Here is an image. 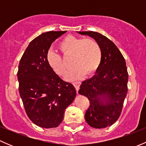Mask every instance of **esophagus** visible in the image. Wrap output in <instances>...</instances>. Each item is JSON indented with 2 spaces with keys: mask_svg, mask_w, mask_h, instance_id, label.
Listing matches in <instances>:
<instances>
[{
  "mask_svg": "<svg viewBox=\"0 0 146 146\" xmlns=\"http://www.w3.org/2000/svg\"><path fill=\"white\" fill-rule=\"evenodd\" d=\"M73 85H74V87L76 88V92H78L79 89H80V84H81V82L80 81H76V82H73Z\"/></svg>",
  "mask_w": 146,
  "mask_h": 146,
  "instance_id": "obj_1",
  "label": "esophagus"
}]
</instances>
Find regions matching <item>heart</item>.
Segmentation results:
<instances>
[{
  "label": "heart",
  "instance_id": "heart-1",
  "mask_svg": "<svg viewBox=\"0 0 146 146\" xmlns=\"http://www.w3.org/2000/svg\"><path fill=\"white\" fill-rule=\"evenodd\" d=\"M58 48L65 56H72L73 67L66 75L69 80H74L84 73L90 75L99 68L102 60V49L99 43L91 38L78 37L68 35L62 39ZM48 64L59 76H64L67 70L62 57L54 51H48L46 55Z\"/></svg>",
  "mask_w": 146,
  "mask_h": 146
}]
</instances>
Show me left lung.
<instances>
[{
    "label": "left lung",
    "instance_id": "left-lung-1",
    "mask_svg": "<svg viewBox=\"0 0 146 146\" xmlns=\"http://www.w3.org/2000/svg\"><path fill=\"white\" fill-rule=\"evenodd\" d=\"M99 43L102 60L96 74L82 82L78 93L88 98L90 106L85 114L91 127L102 129L119 119L128 92L129 74L126 61L117 46L96 32H78Z\"/></svg>",
    "mask_w": 146,
    "mask_h": 146
}]
</instances>
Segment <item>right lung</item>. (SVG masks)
<instances>
[{
    "instance_id": "obj_1",
    "label": "right lung",
    "mask_w": 146,
    "mask_h": 146,
    "mask_svg": "<svg viewBox=\"0 0 146 146\" xmlns=\"http://www.w3.org/2000/svg\"><path fill=\"white\" fill-rule=\"evenodd\" d=\"M66 31H50L34 39L23 54L17 71L19 92L27 117L36 126L57 127L76 95L74 86L63 80L48 64L51 44Z\"/></svg>"
}]
</instances>
